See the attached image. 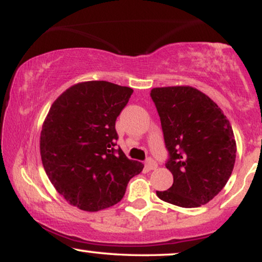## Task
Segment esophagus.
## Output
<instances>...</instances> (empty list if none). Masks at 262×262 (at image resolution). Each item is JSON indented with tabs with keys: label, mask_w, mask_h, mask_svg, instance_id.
<instances>
[{
	"label": "esophagus",
	"mask_w": 262,
	"mask_h": 262,
	"mask_svg": "<svg viewBox=\"0 0 262 262\" xmlns=\"http://www.w3.org/2000/svg\"><path fill=\"white\" fill-rule=\"evenodd\" d=\"M145 166H146V168H148L149 170H152V169H156V168H157V163H156L155 160L148 159V160H146Z\"/></svg>",
	"instance_id": "obj_1"
}]
</instances>
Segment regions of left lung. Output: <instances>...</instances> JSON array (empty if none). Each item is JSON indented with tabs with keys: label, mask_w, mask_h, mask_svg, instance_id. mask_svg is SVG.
I'll return each instance as SVG.
<instances>
[{
	"label": "left lung",
	"mask_w": 262,
	"mask_h": 262,
	"mask_svg": "<svg viewBox=\"0 0 262 262\" xmlns=\"http://www.w3.org/2000/svg\"><path fill=\"white\" fill-rule=\"evenodd\" d=\"M168 151L167 169L174 182L156 191L163 202L199 207L220 193L232 173L236 143L231 125L217 103L192 87L150 92Z\"/></svg>",
	"instance_id": "8db88e82"
}]
</instances>
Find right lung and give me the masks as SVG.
Returning <instances> with one entry per match:
<instances>
[{"label":"right lung","instance_id":"right-lung-1","mask_svg":"<svg viewBox=\"0 0 262 262\" xmlns=\"http://www.w3.org/2000/svg\"><path fill=\"white\" fill-rule=\"evenodd\" d=\"M132 93L107 81H88L52 103L41 130V161L51 184L71 205L91 212L113 206L142 171L141 162L116 148V120Z\"/></svg>","mask_w":262,"mask_h":262}]
</instances>
